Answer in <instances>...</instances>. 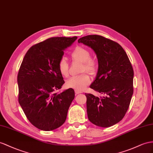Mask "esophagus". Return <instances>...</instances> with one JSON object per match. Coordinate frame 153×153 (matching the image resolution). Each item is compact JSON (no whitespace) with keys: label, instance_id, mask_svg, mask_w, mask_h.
I'll return each instance as SVG.
<instances>
[{"label":"esophagus","instance_id":"obj_1","mask_svg":"<svg viewBox=\"0 0 153 153\" xmlns=\"http://www.w3.org/2000/svg\"><path fill=\"white\" fill-rule=\"evenodd\" d=\"M75 93L76 94H79L83 93V91H79V90H75Z\"/></svg>","mask_w":153,"mask_h":153}]
</instances>
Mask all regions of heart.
<instances>
[{
    "mask_svg": "<svg viewBox=\"0 0 153 153\" xmlns=\"http://www.w3.org/2000/svg\"><path fill=\"white\" fill-rule=\"evenodd\" d=\"M70 56L74 61H79L83 62L81 72L87 71L94 74L97 70V63L95 59L91 58V53L90 51L81 46H77L70 53ZM58 68L61 75L68 77L69 75V65L65 57H61L58 62ZM91 83V77L87 73L81 74L79 76L70 77L66 81L68 87L81 91L87 87Z\"/></svg>",
    "mask_w": 153,
    "mask_h": 153,
    "instance_id": "1",
    "label": "heart"
}]
</instances>
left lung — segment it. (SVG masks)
Segmentation results:
<instances>
[{
    "label": "left lung",
    "mask_w": 153,
    "mask_h": 153,
    "mask_svg": "<svg viewBox=\"0 0 153 153\" xmlns=\"http://www.w3.org/2000/svg\"><path fill=\"white\" fill-rule=\"evenodd\" d=\"M94 51L98 70L90 87L105 95L85 94L89 121L97 126L108 127L123 118L133 94L134 71L126 52L118 43L97 35L80 38Z\"/></svg>",
    "instance_id": "1"
}]
</instances>
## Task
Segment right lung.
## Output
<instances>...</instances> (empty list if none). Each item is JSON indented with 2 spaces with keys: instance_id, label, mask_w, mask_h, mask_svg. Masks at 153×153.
I'll return each mask as SVG.
<instances>
[{
  "instance_id": "obj_1",
  "label": "right lung",
  "mask_w": 153,
  "mask_h": 153,
  "mask_svg": "<svg viewBox=\"0 0 153 153\" xmlns=\"http://www.w3.org/2000/svg\"><path fill=\"white\" fill-rule=\"evenodd\" d=\"M77 38H49L31 47L22 60L17 76L19 103L30 122L40 130H54L66 119L75 93L71 88L56 92L65 83L58 62Z\"/></svg>"
}]
</instances>
